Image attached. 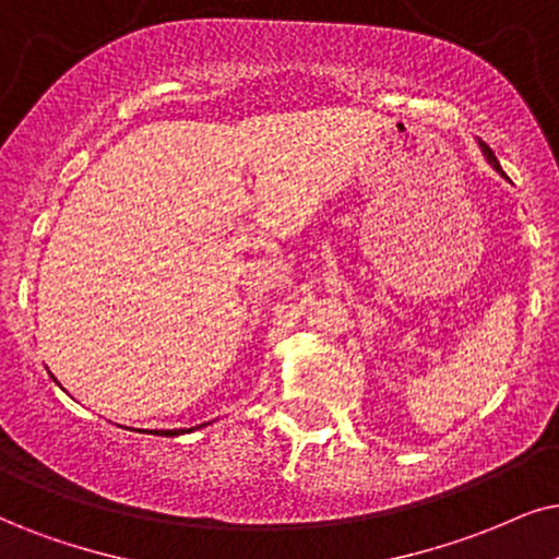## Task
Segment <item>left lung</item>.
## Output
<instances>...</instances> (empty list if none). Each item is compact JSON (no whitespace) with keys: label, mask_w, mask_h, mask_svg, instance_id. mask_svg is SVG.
<instances>
[{"label":"left lung","mask_w":559,"mask_h":559,"mask_svg":"<svg viewBox=\"0 0 559 559\" xmlns=\"http://www.w3.org/2000/svg\"><path fill=\"white\" fill-rule=\"evenodd\" d=\"M483 150H485V157H487V159H490V165H492V167H496V169H498V173H503V169H500V165H498L496 154H492V152H490V146H485V144H483Z\"/></svg>","instance_id":"1"}]
</instances>
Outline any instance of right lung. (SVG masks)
<instances>
[{
  "label": "right lung",
  "instance_id": "add662e5",
  "mask_svg": "<svg viewBox=\"0 0 559 559\" xmlns=\"http://www.w3.org/2000/svg\"><path fill=\"white\" fill-rule=\"evenodd\" d=\"M154 433H157V430H154ZM180 430H159V436H178Z\"/></svg>",
  "mask_w": 559,
  "mask_h": 559
}]
</instances>
